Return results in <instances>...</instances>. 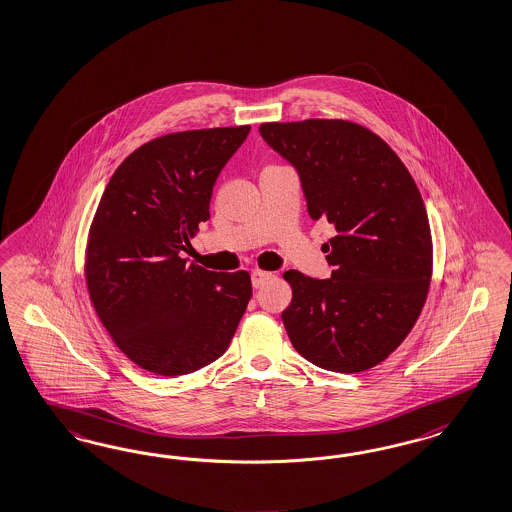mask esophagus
Segmentation results:
<instances>
[{
	"label": "esophagus",
	"instance_id": "esophagus-1",
	"mask_svg": "<svg viewBox=\"0 0 512 512\" xmlns=\"http://www.w3.org/2000/svg\"><path fill=\"white\" fill-rule=\"evenodd\" d=\"M271 278H273L271 273L256 269V271H252V286H254V288H262L263 284H267Z\"/></svg>",
	"mask_w": 512,
	"mask_h": 512
}]
</instances>
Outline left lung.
Listing matches in <instances>:
<instances>
[{"mask_svg":"<svg viewBox=\"0 0 512 512\" xmlns=\"http://www.w3.org/2000/svg\"><path fill=\"white\" fill-rule=\"evenodd\" d=\"M263 140L297 168L312 219L335 224L323 245L331 278L290 269L282 322L312 365L355 374L380 365L421 316L432 234L413 177L376 132L346 119L262 123Z\"/></svg>","mask_w":512,"mask_h":512,"instance_id":"obj_1","label":"left lung"}]
</instances>
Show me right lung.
I'll return each mask as SVG.
<instances>
[{
	"mask_svg": "<svg viewBox=\"0 0 512 512\" xmlns=\"http://www.w3.org/2000/svg\"><path fill=\"white\" fill-rule=\"evenodd\" d=\"M250 125L164 134L117 166L91 220L84 275L110 338L134 365L176 378L228 350L252 284L179 256L209 219L213 185Z\"/></svg>",
	"mask_w": 512,
	"mask_h": 512,
	"instance_id": "obj_1",
	"label": "right lung"
}]
</instances>
